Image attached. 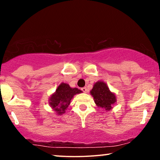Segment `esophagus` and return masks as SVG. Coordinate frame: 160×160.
Here are the masks:
<instances>
[{
  "mask_svg": "<svg viewBox=\"0 0 160 160\" xmlns=\"http://www.w3.org/2000/svg\"><path fill=\"white\" fill-rule=\"evenodd\" d=\"M82 91L83 92H85V93H86L87 92V87H82Z\"/></svg>",
  "mask_w": 160,
  "mask_h": 160,
  "instance_id": "34e87169",
  "label": "esophagus"
}]
</instances>
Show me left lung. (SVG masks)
<instances>
[{"label": "left lung", "instance_id": "8db88e82", "mask_svg": "<svg viewBox=\"0 0 160 160\" xmlns=\"http://www.w3.org/2000/svg\"><path fill=\"white\" fill-rule=\"evenodd\" d=\"M90 92L96 105L103 108L106 111H110L117 101L115 95L109 90L108 86L103 82H98L95 84Z\"/></svg>", "mask_w": 160, "mask_h": 160}]
</instances>
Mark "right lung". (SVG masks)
<instances>
[{
    "label": "right lung",
    "mask_w": 160,
    "mask_h": 160,
    "mask_svg": "<svg viewBox=\"0 0 160 160\" xmlns=\"http://www.w3.org/2000/svg\"><path fill=\"white\" fill-rule=\"evenodd\" d=\"M81 92L82 91L78 88H71L68 84L62 83L50 98L49 104L60 115L65 113L73 96Z\"/></svg>",
    "instance_id": "1"
}]
</instances>
